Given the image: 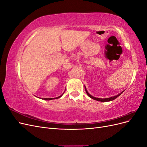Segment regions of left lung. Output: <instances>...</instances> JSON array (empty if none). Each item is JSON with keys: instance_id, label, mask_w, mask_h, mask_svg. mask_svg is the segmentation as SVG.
I'll return each instance as SVG.
<instances>
[{"instance_id": "8db88e82", "label": "left lung", "mask_w": 147, "mask_h": 147, "mask_svg": "<svg viewBox=\"0 0 147 147\" xmlns=\"http://www.w3.org/2000/svg\"><path fill=\"white\" fill-rule=\"evenodd\" d=\"M84 88H85V91H86V93H87V94H88V96L89 97H91V99H94V100H96L100 101V102H109V101H112V100H113L115 99L116 98H117V97H118L119 96L121 95V94H122V93L124 92V91H122L121 93H119V94H118V95H117V96H113V97H109V98H104V99H102V98H97V97H93L92 96H91V94H89L88 92V91H87V90H86V87H85V86H84Z\"/></svg>"}]
</instances>
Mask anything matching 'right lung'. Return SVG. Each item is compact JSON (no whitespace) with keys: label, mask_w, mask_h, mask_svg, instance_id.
Masks as SVG:
<instances>
[{"label":"right lung","mask_w":147,"mask_h":147,"mask_svg":"<svg viewBox=\"0 0 147 147\" xmlns=\"http://www.w3.org/2000/svg\"><path fill=\"white\" fill-rule=\"evenodd\" d=\"M63 95V94H62V95H61L60 96H59V97H55V98H39L40 99H43V100H52V99H58V98H59V97H61Z\"/></svg>","instance_id":"obj_1"}]
</instances>
